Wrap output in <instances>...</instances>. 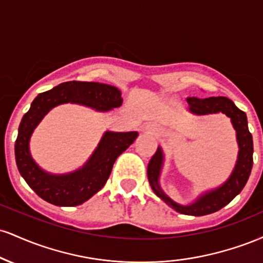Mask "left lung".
Here are the masks:
<instances>
[{
	"mask_svg": "<svg viewBox=\"0 0 263 263\" xmlns=\"http://www.w3.org/2000/svg\"><path fill=\"white\" fill-rule=\"evenodd\" d=\"M186 102H188V110L190 112L198 116L221 112L230 117L232 127L236 131V142L238 146L237 159L234 170L221 185H219L218 188L205 190L195 200H193V203L186 205L178 204L172 200L161 188L159 177H161L163 164H164V153H163L162 147L158 146L155 156L151 158L148 168H147V176H148L151 188L155 192V194L161 198L165 204L170 205L172 209L185 215L203 216L224 208L243 189L252 170V135L250 134L249 126H247L246 114L241 111L230 99L224 98V96L205 99L188 98Z\"/></svg>",
	"mask_w": 263,
	"mask_h": 263,
	"instance_id": "1",
	"label": "left lung"
}]
</instances>
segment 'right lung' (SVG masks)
I'll use <instances>...</instances> for the list:
<instances>
[{
	"label": "right lung",
	"mask_w": 263,
	"mask_h": 263,
	"mask_svg": "<svg viewBox=\"0 0 263 263\" xmlns=\"http://www.w3.org/2000/svg\"><path fill=\"white\" fill-rule=\"evenodd\" d=\"M116 86L90 81H66L49 91L39 93L25 114L14 144L21 176L43 200L58 206H77L89 200L107 182L117 157L137 138L138 132L106 131L83 167L63 174L44 171L33 159L29 149L32 134L52 108L63 104H78L99 112H107L122 105Z\"/></svg>",
	"instance_id": "right-lung-1"
}]
</instances>
